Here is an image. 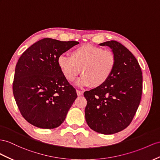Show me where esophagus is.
<instances>
[{
    "label": "esophagus",
    "mask_w": 160,
    "mask_h": 160,
    "mask_svg": "<svg viewBox=\"0 0 160 160\" xmlns=\"http://www.w3.org/2000/svg\"><path fill=\"white\" fill-rule=\"evenodd\" d=\"M76 92H77L78 96H82V95H83V93H84L83 91H79V90H76Z\"/></svg>",
    "instance_id": "34e87169"
}]
</instances>
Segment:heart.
<instances>
[{
    "label": "heart",
    "mask_w": 160,
    "mask_h": 160,
    "mask_svg": "<svg viewBox=\"0 0 160 160\" xmlns=\"http://www.w3.org/2000/svg\"><path fill=\"white\" fill-rule=\"evenodd\" d=\"M57 63L67 80L73 81L81 71L82 76L76 84L97 88L103 85L112 75L116 58L111 51L87 44L73 49L70 57L60 56Z\"/></svg>",
    "instance_id": "obj_1"
}]
</instances>
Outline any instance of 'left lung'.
I'll return each mask as SVG.
<instances>
[{"label": "left lung", "instance_id": "1", "mask_svg": "<svg viewBox=\"0 0 160 160\" xmlns=\"http://www.w3.org/2000/svg\"><path fill=\"white\" fill-rule=\"evenodd\" d=\"M99 45L112 49L116 65L103 85L84 92L85 118L95 132L112 134L125 129L137 112L142 95V72L132 53L120 42L111 40Z\"/></svg>", "mask_w": 160, "mask_h": 160}]
</instances>
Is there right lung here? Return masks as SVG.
Masks as SVG:
<instances>
[{"label":"right lung","mask_w":160,"mask_h":160,"mask_svg":"<svg viewBox=\"0 0 160 160\" xmlns=\"http://www.w3.org/2000/svg\"><path fill=\"white\" fill-rule=\"evenodd\" d=\"M78 44L77 41L43 38L19 57L15 70L13 95L22 115L33 126L52 129L64 122L78 96L57 60Z\"/></svg>","instance_id":"add662e5"}]
</instances>
